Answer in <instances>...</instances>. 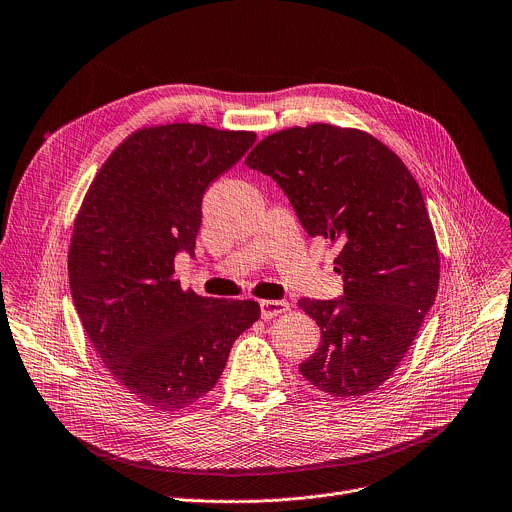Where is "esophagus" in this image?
<instances>
[{
	"instance_id": "esophagus-1",
	"label": "esophagus",
	"mask_w": 512,
	"mask_h": 512,
	"mask_svg": "<svg viewBox=\"0 0 512 512\" xmlns=\"http://www.w3.org/2000/svg\"><path fill=\"white\" fill-rule=\"evenodd\" d=\"M259 305H261V317L263 319H271V317H275V315H281V313H285L287 309H289V303L287 301H271V299H263V301H259Z\"/></svg>"
}]
</instances>
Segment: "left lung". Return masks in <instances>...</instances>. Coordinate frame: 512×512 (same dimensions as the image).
Wrapping results in <instances>:
<instances>
[{"label": "left lung", "mask_w": 512, "mask_h": 512, "mask_svg": "<svg viewBox=\"0 0 512 512\" xmlns=\"http://www.w3.org/2000/svg\"><path fill=\"white\" fill-rule=\"evenodd\" d=\"M245 164L287 195L309 237L339 247V299H299L321 329L301 376L335 398L374 392L400 366L434 305L436 235L402 158L372 134L315 122L265 136Z\"/></svg>", "instance_id": "obj_1"}]
</instances>
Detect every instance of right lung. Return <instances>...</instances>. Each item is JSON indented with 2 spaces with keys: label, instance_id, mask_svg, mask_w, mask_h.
<instances>
[{
  "label": "right lung",
  "instance_id": "add662e5",
  "mask_svg": "<svg viewBox=\"0 0 512 512\" xmlns=\"http://www.w3.org/2000/svg\"><path fill=\"white\" fill-rule=\"evenodd\" d=\"M255 138L189 122L140 128L102 164L76 215V311L102 364L148 408L183 410L211 392L261 315L253 299L201 297L173 277L175 255H195L207 187Z\"/></svg>",
  "mask_w": 512,
  "mask_h": 512
}]
</instances>
